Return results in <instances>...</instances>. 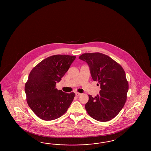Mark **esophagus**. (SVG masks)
Returning a JSON list of instances; mask_svg holds the SVG:
<instances>
[{
    "mask_svg": "<svg viewBox=\"0 0 151 151\" xmlns=\"http://www.w3.org/2000/svg\"><path fill=\"white\" fill-rule=\"evenodd\" d=\"M75 95L76 96H80V95H81V93H80L79 92H76L75 93Z\"/></svg>",
    "mask_w": 151,
    "mask_h": 151,
    "instance_id": "esophagus-1",
    "label": "esophagus"
}]
</instances>
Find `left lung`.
I'll list each match as a JSON object with an SVG mask.
<instances>
[{"instance_id": "obj_1", "label": "left lung", "mask_w": 151, "mask_h": 151, "mask_svg": "<svg viewBox=\"0 0 151 151\" xmlns=\"http://www.w3.org/2000/svg\"><path fill=\"white\" fill-rule=\"evenodd\" d=\"M79 59L87 63L93 80L100 85L99 95L95 97L88 95L86 110L98 121H109L119 114L127 100L128 83L124 69L109 56L100 52L83 54Z\"/></svg>"}]
</instances>
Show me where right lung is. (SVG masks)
I'll list each match as a JSON object with an SVG mask.
<instances>
[{"instance_id": "obj_1", "label": "right lung", "mask_w": 151, "mask_h": 151, "mask_svg": "<svg viewBox=\"0 0 151 151\" xmlns=\"http://www.w3.org/2000/svg\"><path fill=\"white\" fill-rule=\"evenodd\" d=\"M76 58L75 56L55 55L42 60L29 73L25 85L27 103L38 117L51 121L67 111L75 93H65L56 88Z\"/></svg>"}]
</instances>
